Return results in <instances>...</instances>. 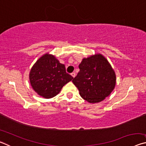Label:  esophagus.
Masks as SVG:
<instances>
[{
	"mask_svg": "<svg viewBox=\"0 0 146 146\" xmlns=\"http://www.w3.org/2000/svg\"><path fill=\"white\" fill-rule=\"evenodd\" d=\"M71 75L72 76L73 78H75V76H76V74H75V72H73V73H71Z\"/></svg>",
	"mask_w": 146,
	"mask_h": 146,
	"instance_id": "obj_1",
	"label": "esophagus"
}]
</instances>
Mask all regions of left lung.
<instances>
[{
  "label": "left lung",
  "mask_w": 146,
  "mask_h": 146,
  "mask_svg": "<svg viewBox=\"0 0 146 146\" xmlns=\"http://www.w3.org/2000/svg\"><path fill=\"white\" fill-rule=\"evenodd\" d=\"M80 71L72 80L80 95L90 103H98L108 97L116 85V75L107 59L95 54L82 59Z\"/></svg>",
  "instance_id": "8db88e82"
}]
</instances>
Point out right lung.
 <instances>
[{"instance_id": "obj_1", "label": "right lung", "mask_w": 146, "mask_h": 146, "mask_svg": "<svg viewBox=\"0 0 146 146\" xmlns=\"http://www.w3.org/2000/svg\"><path fill=\"white\" fill-rule=\"evenodd\" d=\"M73 78L66 73L65 66L49 53L39 58L29 73L32 88L38 95L45 98L55 97Z\"/></svg>"}]
</instances>
